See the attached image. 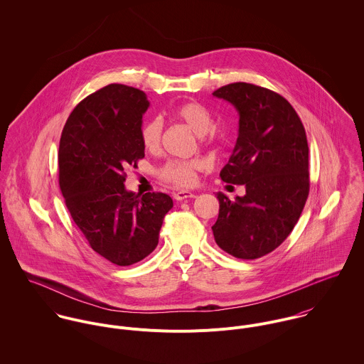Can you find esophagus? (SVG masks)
Instances as JSON below:
<instances>
[{
    "mask_svg": "<svg viewBox=\"0 0 364 364\" xmlns=\"http://www.w3.org/2000/svg\"><path fill=\"white\" fill-rule=\"evenodd\" d=\"M196 195L195 193H192V192H189V191H178V192H175L173 193V199L175 200H185V199H189V198H195Z\"/></svg>",
    "mask_w": 364,
    "mask_h": 364,
    "instance_id": "34e87169",
    "label": "esophagus"
}]
</instances>
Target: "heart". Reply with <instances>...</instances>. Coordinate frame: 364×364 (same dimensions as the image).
Returning a JSON list of instances; mask_svg holds the SVG:
<instances>
[{
    "label": "heart",
    "mask_w": 364,
    "mask_h": 364,
    "mask_svg": "<svg viewBox=\"0 0 364 364\" xmlns=\"http://www.w3.org/2000/svg\"><path fill=\"white\" fill-rule=\"evenodd\" d=\"M168 114L172 120L189 126L196 134H199L200 141L205 144H213L220 137L218 130L214 127V117L205 105L193 101L183 102L173 106ZM161 136L162 122L159 119H150L141 124L140 140L147 151L158 150ZM205 168L206 161L199 156L191 159H171L158 169V176L164 182L176 188H189L196 183L198 173Z\"/></svg>",
    "instance_id": "obj_1"
}]
</instances>
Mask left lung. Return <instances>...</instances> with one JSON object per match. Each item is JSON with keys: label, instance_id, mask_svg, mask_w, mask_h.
Returning <instances> with one entry per match:
<instances>
[{"label": "left lung", "instance_id": "1", "mask_svg": "<svg viewBox=\"0 0 364 364\" xmlns=\"http://www.w3.org/2000/svg\"><path fill=\"white\" fill-rule=\"evenodd\" d=\"M240 113L235 149L221 169L224 182L244 185L230 200L217 193L218 218L211 227L217 245L240 259L276 250L293 231L310 192L309 144L304 126L282 95L248 82L213 92Z\"/></svg>", "mask_w": 364, "mask_h": 364}]
</instances>
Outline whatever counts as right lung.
I'll use <instances>...</instances> for the list:
<instances>
[{
    "label": "right lung",
    "mask_w": 364,
    "mask_h": 364,
    "mask_svg": "<svg viewBox=\"0 0 364 364\" xmlns=\"http://www.w3.org/2000/svg\"><path fill=\"white\" fill-rule=\"evenodd\" d=\"M147 95L109 84L88 95L68 116L58 147V183L74 223L90 247L117 264L149 257L172 199L124 188L127 166L144 158L140 140Z\"/></svg>",
    "instance_id": "add662e5"
}]
</instances>
